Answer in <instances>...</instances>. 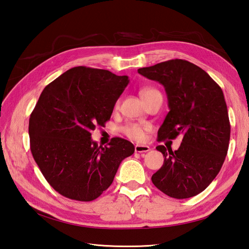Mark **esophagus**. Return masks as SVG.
Segmentation results:
<instances>
[{
  "instance_id": "1",
  "label": "esophagus",
  "mask_w": 249,
  "mask_h": 249,
  "mask_svg": "<svg viewBox=\"0 0 249 249\" xmlns=\"http://www.w3.org/2000/svg\"><path fill=\"white\" fill-rule=\"evenodd\" d=\"M150 147L148 145H143V144H136L135 145V152L136 153H146L149 152Z\"/></svg>"
}]
</instances>
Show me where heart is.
Instances as JSON below:
<instances>
[{
    "label": "heart",
    "mask_w": 249,
    "mask_h": 249,
    "mask_svg": "<svg viewBox=\"0 0 249 249\" xmlns=\"http://www.w3.org/2000/svg\"><path fill=\"white\" fill-rule=\"evenodd\" d=\"M156 92H159V91L155 88H143L140 90V95L142 97V100L145 102L149 99L150 95ZM123 131L126 136L131 139L140 141L144 138V129H143V126H141L140 124H129L124 127Z\"/></svg>",
    "instance_id": "heart-1"
}]
</instances>
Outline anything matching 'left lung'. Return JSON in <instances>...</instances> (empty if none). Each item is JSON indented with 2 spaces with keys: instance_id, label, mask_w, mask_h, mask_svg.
<instances>
[{
  "instance_id": "1",
  "label": "left lung",
  "mask_w": 249,
  "mask_h": 249,
  "mask_svg": "<svg viewBox=\"0 0 249 249\" xmlns=\"http://www.w3.org/2000/svg\"><path fill=\"white\" fill-rule=\"evenodd\" d=\"M138 72L159 82L167 94L169 112L158 140L183 137L175 152L156 147L165 159L152 182L170 197L195 196L212 183L228 154L231 124L222 89L200 67L182 59L142 67Z\"/></svg>"
}]
</instances>
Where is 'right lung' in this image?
<instances>
[{
  "label": "right lung",
  "instance_id": "add662e5",
  "mask_svg": "<svg viewBox=\"0 0 249 249\" xmlns=\"http://www.w3.org/2000/svg\"><path fill=\"white\" fill-rule=\"evenodd\" d=\"M127 76L77 66L41 92L29 120L30 148L43 177L63 196L91 201L112 184L120 163L133 155V143L112 138L103 147L91 131L104 126Z\"/></svg>",
  "mask_w": 249,
  "mask_h": 249
}]
</instances>
